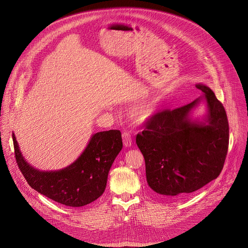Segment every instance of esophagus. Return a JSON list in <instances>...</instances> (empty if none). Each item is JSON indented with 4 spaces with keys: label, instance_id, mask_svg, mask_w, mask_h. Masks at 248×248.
<instances>
[{
    "label": "esophagus",
    "instance_id": "esophagus-1",
    "mask_svg": "<svg viewBox=\"0 0 248 248\" xmlns=\"http://www.w3.org/2000/svg\"><path fill=\"white\" fill-rule=\"evenodd\" d=\"M123 142L124 147H129L131 146L132 140H131V135L129 132H124L123 133Z\"/></svg>",
    "mask_w": 248,
    "mask_h": 248
}]
</instances>
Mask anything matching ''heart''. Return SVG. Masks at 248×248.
<instances>
[{"instance_id":"heart-1","label":"heart","mask_w":248,"mask_h":248,"mask_svg":"<svg viewBox=\"0 0 248 248\" xmlns=\"http://www.w3.org/2000/svg\"><path fill=\"white\" fill-rule=\"evenodd\" d=\"M157 112V104L154 101H148L135 107L131 113L132 119L136 123L143 124L150 121Z\"/></svg>"}]
</instances>
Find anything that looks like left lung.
Wrapping results in <instances>:
<instances>
[{"label":"left lung","instance_id":"1","mask_svg":"<svg viewBox=\"0 0 248 248\" xmlns=\"http://www.w3.org/2000/svg\"><path fill=\"white\" fill-rule=\"evenodd\" d=\"M203 95L172 111L157 113L136 144L145 160L150 188L165 197L186 196L220 174L229 146V123L222 103L207 85H195ZM204 102L206 114L193 119L192 112Z\"/></svg>","mask_w":248,"mask_h":248}]
</instances>
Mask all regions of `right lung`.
I'll return each mask as SVG.
<instances>
[{
	"mask_svg": "<svg viewBox=\"0 0 248 248\" xmlns=\"http://www.w3.org/2000/svg\"><path fill=\"white\" fill-rule=\"evenodd\" d=\"M16 160L28 185L46 197L68 207H82L105 191L109 170L123 148L122 133L111 129L93 134L80 156L58 170H40L22 156L13 133Z\"/></svg>",
	"mask_w": 248,
	"mask_h": 248,
	"instance_id": "right-lung-1",
	"label": "right lung"
}]
</instances>
